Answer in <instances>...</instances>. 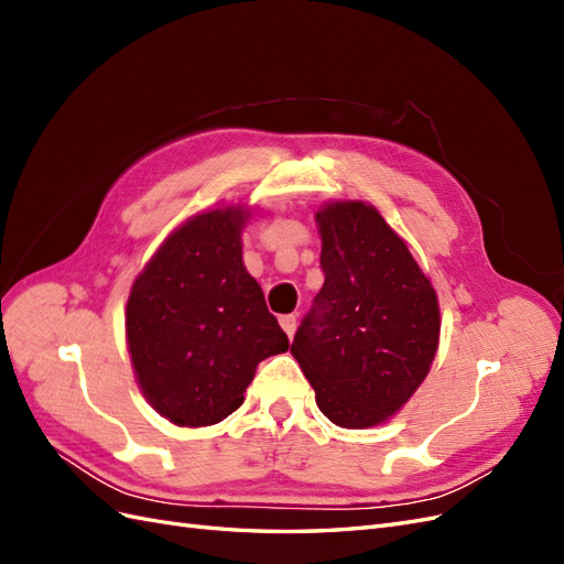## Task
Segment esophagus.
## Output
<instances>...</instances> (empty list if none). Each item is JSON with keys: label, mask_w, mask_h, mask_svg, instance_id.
Returning <instances> with one entry per match:
<instances>
[{"label": "esophagus", "mask_w": 564, "mask_h": 564, "mask_svg": "<svg viewBox=\"0 0 564 564\" xmlns=\"http://www.w3.org/2000/svg\"><path fill=\"white\" fill-rule=\"evenodd\" d=\"M280 324H282V329H284V334L292 338L294 336V329H296V315H282L280 317Z\"/></svg>", "instance_id": "1"}]
</instances>
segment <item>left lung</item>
Instances as JSON below:
<instances>
[{"instance_id":"obj_1","label":"left lung","mask_w":564,"mask_h":564,"mask_svg":"<svg viewBox=\"0 0 564 564\" xmlns=\"http://www.w3.org/2000/svg\"><path fill=\"white\" fill-rule=\"evenodd\" d=\"M324 284L292 355L322 414L340 429L383 423L429 377L440 340L435 289L365 202L317 212Z\"/></svg>"}]
</instances>
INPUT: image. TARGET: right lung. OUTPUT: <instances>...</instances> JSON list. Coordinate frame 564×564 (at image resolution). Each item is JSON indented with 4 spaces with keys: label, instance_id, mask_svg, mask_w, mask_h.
<instances>
[{
    "label": "right lung",
    "instance_id": "add662e5",
    "mask_svg": "<svg viewBox=\"0 0 564 564\" xmlns=\"http://www.w3.org/2000/svg\"><path fill=\"white\" fill-rule=\"evenodd\" d=\"M247 212L199 214L135 278L127 340L145 400L176 425H212L245 402L256 365L284 352L259 282L242 263Z\"/></svg>",
    "mask_w": 564,
    "mask_h": 564
}]
</instances>
